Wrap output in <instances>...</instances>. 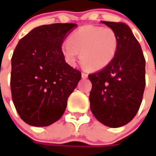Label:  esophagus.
Masks as SVG:
<instances>
[{
	"label": "esophagus",
	"mask_w": 156,
	"mask_h": 156,
	"mask_svg": "<svg viewBox=\"0 0 156 156\" xmlns=\"http://www.w3.org/2000/svg\"><path fill=\"white\" fill-rule=\"evenodd\" d=\"M81 77L83 79H86V78H87V74H86V73H81Z\"/></svg>",
	"instance_id": "34e87169"
}]
</instances>
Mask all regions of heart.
<instances>
[{"label": "heart", "instance_id": "b5f03b06", "mask_svg": "<svg viewBox=\"0 0 156 156\" xmlns=\"http://www.w3.org/2000/svg\"><path fill=\"white\" fill-rule=\"evenodd\" d=\"M117 34L108 27L86 25L71 34L69 41L62 45L66 62L75 66L80 60L89 70L97 71L108 66L116 55L119 48Z\"/></svg>", "mask_w": 156, "mask_h": 156}]
</instances>
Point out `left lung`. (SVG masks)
I'll return each mask as SVG.
<instances>
[{"instance_id": "1", "label": "left lung", "mask_w": 156, "mask_h": 156, "mask_svg": "<svg viewBox=\"0 0 156 156\" xmlns=\"http://www.w3.org/2000/svg\"><path fill=\"white\" fill-rule=\"evenodd\" d=\"M117 34L113 62L88 75L92 83L90 109L100 122L119 128L131 122L140 108L145 89V58L130 27L123 22L101 21Z\"/></svg>"}]
</instances>
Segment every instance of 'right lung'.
Instances as JSON below:
<instances>
[{"instance_id": "right-lung-1", "label": "right lung", "mask_w": 156, "mask_h": 156, "mask_svg": "<svg viewBox=\"0 0 156 156\" xmlns=\"http://www.w3.org/2000/svg\"><path fill=\"white\" fill-rule=\"evenodd\" d=\"M77 27L55 23L34 28L19 41L11 59L12 100L28 125L47 127L62 116L81 72L65 62L64 39Z\"/></svg>"}]
</instances>
